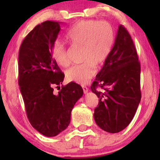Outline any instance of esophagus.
<instances>
[{
	"label": "esophagus",
	"instance_id": "obj_1",
	"mask_svg": "<svg viewBox=\"0 0 160 160\" xmlns=\"http://www.w3.org/2000/svg\"><path fill=\"white\" fill-rule=\"evenodd\" d=\"M82 89H83V91H84V94H87V92H88L89 89H88V88H87V87L83 86V87H82Z\"/></svg>",
	"mask_w": 160,
	"mask_h": 160
}]
</instances>
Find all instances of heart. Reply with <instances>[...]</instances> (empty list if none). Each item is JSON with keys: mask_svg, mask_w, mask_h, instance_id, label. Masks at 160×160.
I'll return each instance as SVG.
<instances>
[{"mask_svg": "<svg viewBox=\"0 0 160 160\" xmlns=\"http://www.w3.org/2000/svg\"><path fill=\"white\" fill-rule=\"evenodd\" d=\"M114 30L106 21L81 20L70 29L65 38L73 45L82 46V64L70 68L66 72L68 79L84 84L95 74V66L102 65L110 54L114 43ZM51 54L59 65H68L64 44L57 41L52 46Z\"/></svg>", "mask_w": 160, "mask_h": 160, "instance_id": "obj_1", "label": "heart"}]
</instances>
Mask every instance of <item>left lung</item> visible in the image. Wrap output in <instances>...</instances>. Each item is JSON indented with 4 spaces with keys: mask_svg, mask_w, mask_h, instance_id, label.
<instances>
[{
    "mask_svg": "<svg viewBox=\"0 0 160 160\" xmlns=\"http://www.w3.org/2000/svg\"><path fill=\"white\" fill-rule=\"evenodd\" d=\"M141 65L128 30L119 26L115 42L91 90L99 98L94 119L102 130L117 133L129 125L141 98ZM100 86L105 91H97Z\"/></svg>",
    "mask_w": 160,
    "mask_h": 160,
    "instance_id": "1",
    "label": "left lung"
}]
</instances>
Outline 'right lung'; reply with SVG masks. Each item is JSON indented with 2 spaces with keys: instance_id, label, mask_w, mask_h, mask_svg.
I'll return each mask as SVG.
<instances>
[{
  "instance_id": "1",
  "label": "right lung",
  "mask_w": 160,
  "mask_h": 160,
  "mask_svg": "<svg viewBox=\"0 0 160 160\" xmlns=\"http://www.w3.org/2000/svg\"><path fill=\"white\" fill-rule=\"evenodd\" d=\"M60 30V22H43L28 34L19 52V86L28 118L47 137L56 136L68 128L72 109L84 92L73 82L60 89L65 75L51 54ZM54 86L60 89L58 93L53 91Z\"/></svg>"
}]
</instances>
